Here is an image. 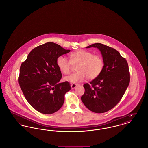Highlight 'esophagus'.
<instances>
[{
    "label": "esophagus",
    "instance_id": "34e87169",
    "mask_svg": "<svg viewBox=\"0 0 148 148\" xmlns=\"http://www.w3.org/2000/svg\"><path fill=\"white\" fill-rule=\"evenodd\" d=\"M78 86V84H75V83H73L71 85V89H74L75 88L77 87Z\"/></svg>",
    "mask_w": 148,
    "mask_h": 148
}]
</instances>
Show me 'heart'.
I'll use <instances>...</instances> for the list:
<instances>
[{
	"mask_svg": "<svg viewBox=\"0 0 148 148\" xmlns=\"http://www.w3.org/2000/svg\"><path fill=\"white\" fill-rule=\"evenodd\" d=\"M69 60L65 56L58 58L56 64L64 74H69L73 66H77V72L65 77L71 83H79L86 79L93 80L99 76L104 68V61L101 55L93 54L85 50H79L69 55Z\"/></svg>",
	"mask_w": 148,
	"mask_h": 148,
	"instance_id": "heart-1",
	"label": "heart"
}]
</instances>
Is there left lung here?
Listing matches in <instances>:
<instances>
[{
  "mask_svg": "<svg viewBox=\"0 0 148 148\" xmlns=\"http://www.w3.org/2000/svg\"><path fill=\"white\" fill-rule=\"evenodd\" d=\"M98 48L102 53L104 68L98 77L90 84L83 85V103L90 111L104 113L113 108L120 101L130 83L127 62L116 50L100 43L86 47Z\"/></svg>",
  "mask_w": 148,
  "mask_h": 148,
  "instance_id": "obj_1",
  "label": "left lung"
}]
</instances>
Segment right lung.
I'll list each match as a JSON object with an SVG mask.
<instances>
[{"instance_id": "right-lung-1", "label": "right lung", "mask_w": 148, "mask_h": 148, "mask_svg": "<svg viewBox=\"0 0 148 148\" xmlns=\"http://www.w3.org/2000/svg\"><path fill=\"white\" fill-rule=\"evenodd\" d=\"M70 51L53 42H47L34 48L20 67L18 82L28 102L38 112L52 114L64 102V96L71 89L62 77L56 60Z\"/></svg>"}]
</instances>
